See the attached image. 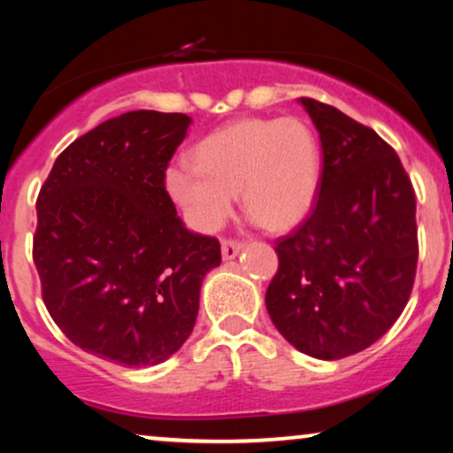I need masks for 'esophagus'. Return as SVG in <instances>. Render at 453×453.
<instances>
[{
    "label": "esophagus",
    "instance_id": "esophagus-1",
    "mask_svg": "<svg viewBox=\"0 0 453 453\" xmlns=\"http://www.w3.org/2000/svg\"><path fill=\"white\" fill-rule=\"evenodd\" d=\"M241 250H243V243H241V241H231V239L222 241V257L225 259H234L239 256Z\"/></svg>",
    "mask_w": 453,
    "mask_h": 453
}]
</instances>
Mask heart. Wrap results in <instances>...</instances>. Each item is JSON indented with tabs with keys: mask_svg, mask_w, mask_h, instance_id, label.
I'll use <instances>...</instances> for the list:
<instances>
[{
	"mask_svg": "<svg viewBox=\"0 0 453 453\" xmlns=\"http://www.w3.org/2000/svg\"><path fill=\"white\" fill-rule=\"evenodd\" d=\"M189 160L169 169L166 188L203 233L225 225L234 194L265 231H288L307 219L319 191V140L299 117L233 121L197 142Z\"/></svg>",
	"mask_w": 453,
	"mask_h": 453,
	"instance_id": "obj_1",
	"label": "heart"
}]
</instances>
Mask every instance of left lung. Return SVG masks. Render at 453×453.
Returning <instances> with one entry per match:
<instances>
[{"mask_svg":"<svg viewBox=\"0 0 453 453\" xmlns=\"http://www.w3.org/2000/svg\"><path fill=\"white\" fill-rule=\"evenodd\" d=\"M324 169L311 214L276 241L265 307L276 330L321 361L357 355L404 311L417 274V200L394 148L371 127L299 98Z\"/></svg>","mask_w":453,"mask_h":453,"instance_id":"1","label":"left lung"}]
</instances>
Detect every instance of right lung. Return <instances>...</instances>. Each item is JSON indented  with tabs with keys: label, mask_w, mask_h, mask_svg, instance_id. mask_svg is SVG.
<instances>
[{
	"label": "right lung",
	"mask_w": 453,
	"mask_h": 453,
	"mask_svg": "<svg viewBox=\"0 0 453 453\" xmlns=\"http://www.w3.org/2000/svg\"><path fill=\"white\" fill-rule=\"evenodd\" d=\"M191 117L129 111L72 142L36 200L42 301L73 344L126 367L158 365L196 326L220 243L191 233L165 171Z\"/></svg>",
	"instance_id": "right-lung-1"
}]
</instances>
